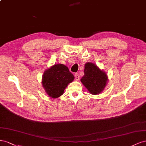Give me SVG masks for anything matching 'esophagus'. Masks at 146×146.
<instances>
[{
  "label": "esophagus",
  "mask_w": 146,
  "mask_h": 146,
  "mask_svg": "<svg viewBox=\"0 0 146 146\" xmlns=\"http://www.w3.org/2000/svg\"><path fill=\"white\" fill-rule=\"evenodd\" d=\"M74 77H75L76 81H78L80 80V75H79L78 73H75V74H74Z\"/></svg>",
  "instance_id": "obj_1"
}]
</instances>
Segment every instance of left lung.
<instances>
[{
    "instance_id": "8db88e82",
    "label": "left lung",
    "mask_w": 146,
    "mask_h": 146,
    "mask_svg": "<svg viewBox=\"0 0 146 146\" xmlns=\"http://www.w3.org/2000/svg\"><path fill=\"white\" fill-rule=\"evenodd\" d=\"M84 74L81 82L92 95H98L105 89L108 77L105 71L92 62H87L84 66Z\"/></svg>"
}]
</instances>
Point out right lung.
Segmentation results:
<instances>
[{"label":"right lung","instance_id":"obj_1","mask_svg":"<svg viewBox=\"0 0 146 146\" xmlns=\"http://www.w3.org/2000/svg\"><path fill=\"white\" fill-rule=\"evenodd\" d=\"M74 79L67 66L62 64H54L46 70L42 76V84L49 97L57 98L64 94V90Z\"/></svg>","mask_w":146,"mask_h":146}]
</instances>
